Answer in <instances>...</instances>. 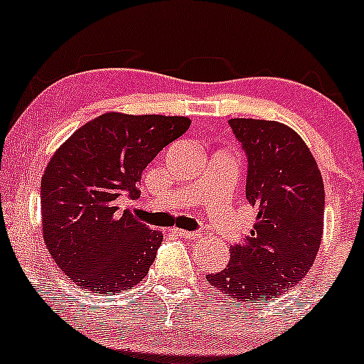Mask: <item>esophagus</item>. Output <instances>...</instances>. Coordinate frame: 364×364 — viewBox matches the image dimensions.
Wrapping results in <instances>:
<instances>
[{"label": "esophagus", "instance_id": "obj_1", "mask_svg": "<svg viewBox=\"0 0 364 364\" xmlns=\"http://www.w3.org/2000/svg\"><path fill=\"white\" fill-rule=\"evenodd\" d=\"M171 232H173V235L179 236V237H186V240H195V237H198V232L185 231V229H178V228L171 229Z\"/></svg>", "mask_w": 364, "mask_h": 364}]
</instances>
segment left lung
<instances>
[{"label": "left lung", "instance_id": "1", "mask_svg": "<svg viewBox=\"0 0 364 364\" xmlns=\"http://www.w3.org/2000/svg\"><path fill=\"white\" fill-rule=\"evenodd\" d=\"M246 154V200L252 232L231 248L228 267L207 275L217 291L241 303L272 299L294 287L316 258L323 235V179L310 149L286 124L229 119Z\"/></svg>", "mask_w": 364, "mask_h": 364}]
</instances>
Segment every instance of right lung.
Masks as SVG:
<instances>
[{"instance_id":"1","label":"right lung","mask_w":364,"mask_h":364,"mask_svg":"<svg viewBox=\"0 0 364 364\" xmlns=\"http://www.w3.org/2000/svg\"><path fill=\"white\" fill-rule=\"evenodd\" d=\"M183 116L106 112L58 149L41 181L43 236L61 272L82 289L114 294L145 275L162 235L116 200L140 196L144 169L190 128Z\"/></svg>"}]
</instances>
